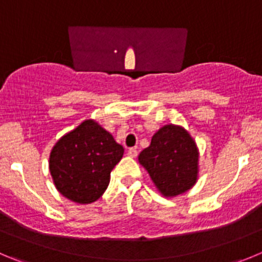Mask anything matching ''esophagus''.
I'll use <instances>...</instances> for the list:
<instances>
[{"mask_svg":"<svg viewBox=\"0 0 262 262\" xmlns=\"http://www.w3.org/2000/svg\"><path fill=\"white\" fill-rule=\"evenodd\" d=\"M128 155L130 156V158H136V156L138 155V151H137V148H129Z\"/></svg>","mask_w":262,"mask_h":262,"instance_id":"obj_1","label":"esophagus"}]
</instances>
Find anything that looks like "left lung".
<instances>
[{
	"label": "left lung",
	"mask_w": 262,
	"mask_h": 262,
	"mask_svg": "<svg viewBox=\"0 0 262 262\" xmlns=\"http://www.w3.org/2000/svg\"><path fill=\"white\" fill-rule=\"evenodd\" d=\"M142 165L164 198L189 191L199 177V150L189 132L181 125L161 126L147 148L139 154Z\"/></svg>",
	"instance_id": "obj_1"
}]
</instances>
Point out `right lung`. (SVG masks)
I'll return each mask as SVG.
<instances>
[{
	"mask_svg": "<svg viewBox=\"0 0 262 262\" xmlns=\"http://www.w3.org/2000/svg\"><path fill=\"white\" fill-rule=\"evenodd\" d=\"M124 147L93 119L60 137L53 146L49 170L58 191L77 204H90L103 195Z\"/></svg>",
	"mask_w": 262,
	"mask_h": 262,
	"instance_id": "add662e5",
	"label": "right lung"
}]
</instances>
